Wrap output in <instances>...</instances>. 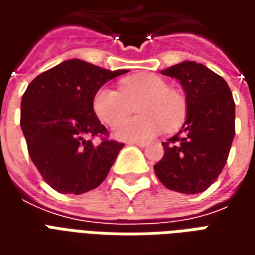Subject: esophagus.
<instances>
[{
	"mask_svg": "<svg viewBox=\"0 0 255 255\" xmlns=\"http://www.w3.org/2000/svg\"><path fill=\"white\" fill-rule=\"evenodd\" d=\"M128 144H136L139 147H146L149 142H146V140H131V142H128Z\"/></svg>",
	"mask_w": 255,
	"mask_h": 255,
	"instance_id": "1",
	"label": "esophagus"
}]
</instances>
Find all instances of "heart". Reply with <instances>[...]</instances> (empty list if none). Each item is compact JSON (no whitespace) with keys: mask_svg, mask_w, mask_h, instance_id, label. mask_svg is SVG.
Returning <instances> with one entry per match:
<instances>
[{"mask_svg":"<svg viewBox=\"0 0 255 255\" xmlns=\"http://www.w3.org/2000/svg\"><path fill=\"white\" fill-rule=\"evenodd\" d=\"M139 99L138 101L137 100ZM138 101L139 117L121 123ZM93 111L101 122L115 127V135L124 140L153 138L165 128L173 131L183 124L187 113L186 98L176 90L168 89L165 80L151 73H138L120 82V91L104 86L93 97Z\"/></svg>","mask_w":255,"mask_h":255,"instance_id":"heart-1","label":"heart"}]
</instances>
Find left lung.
Here are the masks:
<instances>
[{
	"instance_id": "obj_1",
	"label": "left lung",
	"mask_w": 255,
	"mask_h": 255,
	"mask_svg": "<svg viewBox=\"0 0 255 255\" xmlns=\"http://www.w3.org/2000/svg\"><path fill=\"white\" fill-rule=\"evenodd\" d=\"M161 73L180 82L187 116L182 129L162 142L164 157L154 172L172 191L199 194L219 177L230 154L235 136L234 97L224 79L195 61H183Z\"/></svg>"
}]
</instances>
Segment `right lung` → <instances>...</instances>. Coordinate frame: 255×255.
<instances>
[{
  "label": "right lung",
  "mask_w": 255,
  "mask_h": 255,
  "mask_svg": "<svg viewBox=\"0 0 255 255\" xmlns=\"http://www.w3.org/2000/svg\"><path fill=\"white\" fill-rule=\"evenodd\" d=\"M127 69L109 71L78 58L38 75L21 97L20 126L30 158L61 194H83L105 180L124 143L108 139L93 97ZM101 136L94 145L92 138Z\"/></svg>",
  "instance_id": "add662e5"
}]
</instances>
